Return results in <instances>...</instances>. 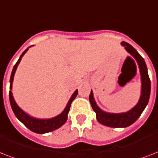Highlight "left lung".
<instances>
[{
    "mask_svg": "<svg viewBox=\"0 0 158 158\" xmlns=\"http://www.w3.org/2000/svg\"><path fill=\"white\" fill-rule=\"evenodd\" d=\"M121 45L130 53L137 61L139 68L140 76H141V95L138 103L130 110L123 113H109L102 110L97 105L94 100V94L91 90L89 95V102L92 108L96 112L97 120L102 125L112 128H125L132 125L138 120L140 115L148 105L151 91V82L148 74V69L144 60L137 51L129 43L122 42Z\"/></svg>",
    "mask_w": 158,
    "mask_h": 158,
    "instance_id": "8db88e82",
    "label": "left lung"
}]
</instances>
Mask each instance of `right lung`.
I'll return each instance as SVG.
<instances>
[{
  "mask_svg": "<svg viewBox=\"0 0 158 158\" xmlns=\"http://www.w3.org/2000/svg\"><path fill=\"white\" fill-rule=\"evenodd\" d=\"M29 48H27L22 53V55L19 58L18 61L16 62V64H15V66H14L13 69H12L10 79V91L9 93L10 102L11 108H12L13 112L15 113V116L18 118V120H20L21 122L25 125L26 127L29 129L31 131L37 133V134H46V133L52 132L53 130H57L58 128L61 127L62 125L66 122L67 118H68V113H69V108H70V105H71L72 102L74 101V99L76 98L77 94H78V90H75L74 94H72L71 98H69V102H68V103H67L66 106L64 109V110L60 114H59L56 116H55V117L50 118V119H38V118H34L33 116H31L28 114H27L25 111H23L17 105V103L15 101L13 94H12V92H11V89H12V84H13L14 76H15V74L16 69H17L19 62H20L21 59H22V57L23 56V55L27 52V51L28 50Z\"/></svg>",
  "mask_w": 158,
  "mask_h": 158,
  "instance_id": "obj_1",
  "label": "right lung"
}]
</instances>
